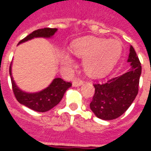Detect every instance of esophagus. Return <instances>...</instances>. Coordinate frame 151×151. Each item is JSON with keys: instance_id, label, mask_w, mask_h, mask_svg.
I'll use <instances>...</instances> for the list:
<instances>
[{"instance_id": "obj_1", "label": "esophagus", "mask_w": 151, "mask_h": 151, "mask_svg": "<svg viewBox=\"0 0 151 151\" xmlns=\"http://www.w3.org/2000/svg\"><path fill=\"white\" fill-rule=\"evenodd\" d=\"M82 80H74L73 82V86H79L82 85Z\"/></svg>"}]
</instances>
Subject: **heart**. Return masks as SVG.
Listing matches in <instances>:
<instances>
[{"label":"heart","instance_id":"obj_1","mask_svg":"<svg viewBox=\"0 0 151 151\" xmlns=\"http://www.w3.org/2000/svg\"><path fill=\"white\" fill-rule=\"evenodd\" d=\"M72 52L83 59L86 73L92 77H99L108 73L120 58L122 52V43L117 40H106L99 38H85L73 43ZM73 60L69 54L64 53L61 64L69 67Z\"/></svg>","mask_w":151,"mask_h":151}]
</instances>
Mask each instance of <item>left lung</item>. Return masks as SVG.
<instances>
[{
	"label": "left lung",
	"mask_w": 151,
	"mask_h": 151,
	"mask_svg": "<svg viewBox=\"0 0 151 151\" xmlns=\"http://www.w3.org/2000/svg\"><path fill=\"white\" fill-rule=\"evenodd\" d=\"M128 62L131 63L129 72L94 84L95 94L90 108L102 120H114L120 116L129 108L138 93L142 66L133 46H130Z\"/></svg>",
	"instance_id": "1"
}]
</instances>
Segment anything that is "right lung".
Listing matches in <instances>:
<instances>
[{"mask_svg": "<svg viewBox=\"0 0 151 151\" xmlns=\"http://www.w3.org/2000/svg\"><path fill=\"white\" fill-rule=\"evenodd\" d=\"M57 31L56 28L45 27L38 29L32 33L28 35L27 37L22 40L19 43L25 41L31 40L36 37L49 38L55 34ZM9 75L11 76V66L9 67ZM11 83L13 92L15 98L20 104L25 105L26 107L31 108L32 110L40 112H44L54 108L61 100L65 92L72 86V83L64 81L62 78H55L50 84L48 87L38 93H26L18 88L15 85L14 81L11 76Z\"/></svg>", "mask_w": 151, "mask_h": 151, "instance_id": "right-lung-1", "label": "right lung"}]
</instances>
